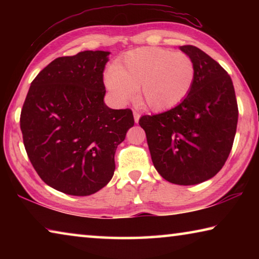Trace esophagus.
I'll list each match as a JSON object with an SVG mask.
<instances>
[{
    "label": "esophagus",
    "instance_id": "esophagus-1",
    "mask_svg": "<svg viewBox=\"0 0 259 259\" xmlns=\"http://www.w3.org/2000/svg\"><path fill=\"white\" fill-rule=\"evenodd\" d=\"M134 117H135L136 123H138V121L140 119V113L138 111H134Z\"/></svg>",
    "mask_w": 259,
    "mask_h": 259
}]
</instances>
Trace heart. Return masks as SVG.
<instances>
[{"instance_id":"1","label":"heart","mask_w":259,"mask_h":259,"mask_svg":"<svg viewBox=\"0 0 259 259\" xmlns=\"http://www.w3.org/2000/svg\"><path fill=\"white\" fill-rule=\"evenodd\" d=\"M195 78L190 56L163 48L131 50L104 75L105 87L120 104L134 98L136 90L144 106L155 112L166 111L187 97Z\"/></svg>"}]
</instances>
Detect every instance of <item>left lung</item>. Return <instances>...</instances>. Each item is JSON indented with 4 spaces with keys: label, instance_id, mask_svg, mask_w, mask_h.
I'll use <instances>...</instances> for the list:
<instances>
[{
    "label": "left lung",
    "instance_id": "left-lung-1",
    "mask_svg": "<svg viewBox=\"0 0 259 259\" xmlns=\"http://www.w3.org/2000/svg\"><path fill=\"white\" fill-rule=\"evenodd\" d=\"M191 57L195 78L187 97L169 111L144 115L153 164L177 185H195L212 178L225 164L238 124V103L231 77L199 48L179 47Z\"/></svg>",
    "mask_w": 259,
    "mask_h": 259
}]
</instances>
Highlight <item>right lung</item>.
<instances>
[{
  "label": "right lung",
  "instance_id": "right-lung-1",
  "mask_svg": "<svg viewBox=\"0 0 259 259\" xmlns=\"http://www.w3.org/2000/svg\"><path fill=\"white\" fill-rule=\"evenodd\" d=\"M108 51L59 57L30 83L20 114L27 155L47 185L85 196L111 181L117 145L135 120L104 103Z\"/></svg>",
  "mask_w": 259,
  "mask_h": 259
}]
</instances>
